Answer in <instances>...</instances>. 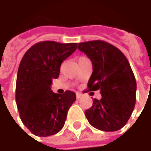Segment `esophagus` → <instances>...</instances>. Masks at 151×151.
Wrapping results in <instances>:
<instances>
[{
    "instance_id": "esophagus-1",
    "label": "esophagus",
    "mask_w": 151,
    "mask_h": 151,
    "mask_svg": "<svg viewBox=\"0 0 151 151\" xmlns=\"http://www.w3.org/2000/svg\"><path fill=\"white\" fill-rule=\"evenodd\" d=\"M76 97H77V99H80L82 97V94H80V93H77L76 94Z\"/></svg>"
}]
</instances>
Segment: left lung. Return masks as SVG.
Wrapping results in <instances>:
<instances>
[{"label": "left lung", "mask_w": 151, "mask_h": 151, "mask_svg": "<svg viewBox=\"0 0 151 151\" xmlns=\"http://www.w3.org/2000/svg\"><path fill=\"white\" fill-rule=\"evenodd\" d=\"M91 60L93 72L88 91H100V100L85 111L89 123L97 129L113 132L128 122L136 103V79L123 52L110 43L94 40L78 45Z\"/></svg>", "instance_id": "1"}]
</instances>
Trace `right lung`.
Returning a JSON list of instances; mask_svg holds the SVG:
<instances>
[{"instance_id": "1", "label": "right lung", "mask_w": 151, "mask_h": 151, "mask_svg": "<svg viewBox=\"0 0 151 151\" xmlns=\"http://www.w3.org/2000/svg\"><path fill=\"white\" fill-rule=\"evenodd\" d=\"M77 44L40 42L27 51L20 62L16 104L22 123L36 136H51L60 131L76 100L74 92L56 94L51 85L52 79L59 77L63 60L75 52Z\"/></svg>"}]
</instances>
